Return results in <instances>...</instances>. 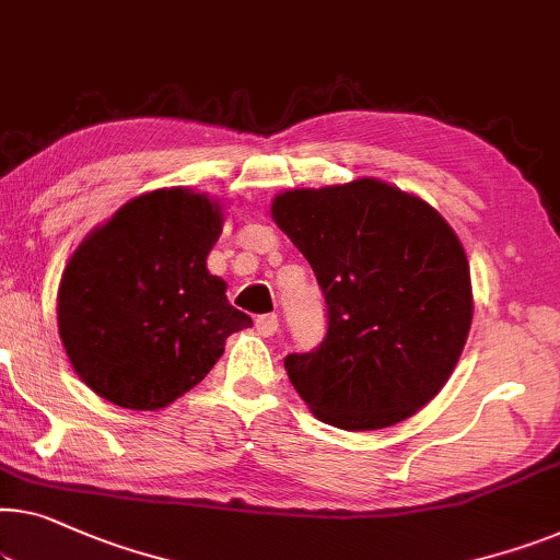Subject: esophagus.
<instances>
[{"label": "esophagus", "mask_w": 560, "mask_h": 560, "mask_svg": "<svg viewBox=\"0 0 560 560\" xmlns=\"http://www.w3.org/2000/svg\"><path fill=\"white\" fill-rule=\"evenodd\" d=\"M255 326H257V330H260V336H275V334H278V328H280V318L275 313L257 315Z\"/></svg>", "instance_id": "34e87169"}]
</instances>
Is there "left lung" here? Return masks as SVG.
Masks as SVG:
<instances>
[{"mask_svg":"<svg viewBox=\"0 0 560 560\" xmlns=\"http://www.w3.org/2000/svg\"><path fill=\"white\" fill-rule=\"evenodd\" d=\"M272 220L326 295V336L288 353L290 384L326 424L404 421L450 378L472 323L469 265L427 201L376 179L293 189Z\"/></svg>","mask_w":560,"mask_h":560,"instance_id":"left-lung-1","label":"left lung"}]
</instances>
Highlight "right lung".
I'll list each match as a JSON object with an SVG mask.
<instances>
[{
  "mask_svg": "<svg viewBox=\"0 0 560 560\" xmlns=\"http://www.w3.org/2000/svg\"><path fill=\"white\" fill-rule=\"evenodd\" d=\"M220 207L159 189L120 207L75 249L58 326L78 376L118 407H168L205 378L234 330L253 326L207 270Z\"/></svg>",
  "mask_w": 560,
  "mask_h": 560,
  "instance_id": "obj_1",
  "label": "right lung"
}]
</instances>
